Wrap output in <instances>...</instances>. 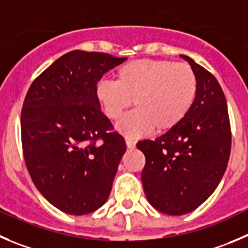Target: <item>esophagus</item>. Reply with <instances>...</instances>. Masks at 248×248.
Returning a JSON list of instances; mask_svg holds the SVG:
<instances>
[{
    "instance_id": "obj_1",
    "label": "esophagus",
    "mask_w": 248,
    "mask_h": 248,
    "mask_svg": "<svg viewBox=\"0 0 248 248\" xmlns=\"http://www.w3.org/2000/svg\"><path fill=\"white\" fill-rule=\"evenodd\" d=\"M126 145L128 149H132V148H135L136 147V142L135 140H126Z\"/></svg>"
}]
</instances>
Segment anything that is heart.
Wrapping results in <instances>:
<instances>
[{
	"instance_id": "b5f03b06",
	"label": "heart",
	"mask_w": 248,
	"mask_h": 248,
	"mask_svg": "<svg viewBox=\"0 0 248 248\" xmlns=\"http://www.w3.org/2000/svg\"><path fill=\"white\" fill-rule=\"evenodd\" d=\"M198 93L197 76L191 66L169 60H137L122 66L117 80L96 83L95 96L110 120H119L135 101L116 129L128 138L168 132L181 124Z\"/></svg>"
}]
</instances>
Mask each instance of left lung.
I'll list each match as a JSON object with an SVG mask.
<instances>
[{"label": "left lung", "mask_w": 248, "mask_h": 248, "mask_svg": "<svg viewBox=\"0 0 248 248\" xmlns=\"http://www.w3.org/2000/svg\"><path fill=\"white\" fill-rule=\"evenodd\" d=\"M198 80L197 98L184 121L154 140L137 143L145 156L142 184L153 207L169 215L197 209L215 191L228 166L231 132L217 78L181 55Z\"/></svg>", "instance_id": "obj_1"}]
</instances>
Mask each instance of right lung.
Segmentation results:
<instances>
[{
	"label": "right lung",
	"instance_id": "right-lung-1",
	"mask_svg": "<svg viewBox=\"0 0 248 248\" xmlns=\"http://www.w3.org/2000/svg\"><path fill=\"white\" fill-rule=\"evenodd\" d=\"M126 60L73 50L47 67L27 93L20 119L25 165L40 193L67 214H89L110 196L126 143L111 132L95 87Z\"/></svg>",
	"mask_w": 248,
	"mask_h": 248
}]
</instances>
